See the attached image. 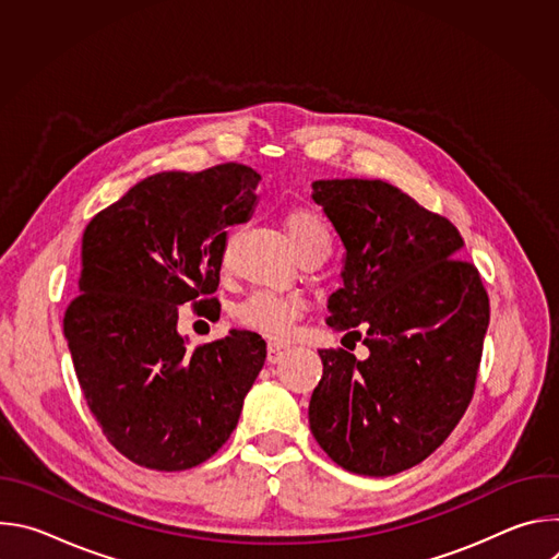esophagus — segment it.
<instances>
[{
  "instance_id": "34e87169",
  "label": "esophagus",
  "mask_w": 559,
  "mask_h": 559,
  "mask_svg": "<svg viewBox=\"0 0 559 559\" xmlns=\"http://www.w3.org/2000/svg\"><path fill=\"white\" fill-rule=\"evenodd\" d=\"M289 349L285 347V345H278V343H270L267 345V360L274 365V362H281L283 358H285V354H287Z\"/></svg>"
}]
</instances>
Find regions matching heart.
<instances>
[{"instance_id": "b5f03b06", "label": "heart", "mask_w": 559, "mask_h": 559, "mask_svg": "<svg viewBox=\"0 0 559 559\" xmlns=\"http://www.w3.org/2000/svg\"><path fill=\"white\" fill-rule=\"evenodd\" d=\"M285 229L292 238L294 248L300 259L309 254H330L332 250V234L325 221L313 210H292L285 216ZM231 236L221 254L223 267L229 265ZM305 311V300L296 294H278V292H252L246 300H241L234 309V318L238 325H243L250 332H257L270 341H283L289 336L294 323Z\"/></svg>"}]
</instances>
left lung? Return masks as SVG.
Returning <instances> with one entry per match:
<instances>
[{"label": "left lung", "instance_id": "obj_1", "mask_svg": "<svg viewBox=\"0 0 559 559\" xmlns=\"http://www.w3.org/2000/svg\"><path fill=\"white\" fill-rule=\"evenodd\" d=\"M345 246L343 287L325 318L360 328L369 358L318 349L323 378L309 429L343 468L384 477L429 457L464 416L489 328V296L475 265L455 259L457 227L380 179L313 181Z\"/></svg>", "mask_w": 559, "mask_h": 559}]
</instances>
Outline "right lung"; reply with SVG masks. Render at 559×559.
Returning <instances> with one entry per match:
<instances>
[{
	"label": "right lung",
	"mask_w": 559,
	"mask_h": 559,
	"mask_svg": "<svg viewBox=\"0 0 559 559\" xmlns=\"http://www.w3.org/2000/svg\"><path fill=\"white\" fill-rule=\"evenodd\" d=\"M261 175L241 164L158 173L102 210L82 238L79 296L63 336L108 442L154 471L212 457L236 429L265 362L257 332L188 347L183 302L214 316L227 227L246 223Z\"/></svg>",
	"instance_id": "right-lung-1"
}]
</instances>
